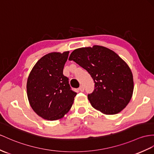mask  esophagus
<instances>
[{
  "label": "esophagus",
  "instance_id": "obj_1",
  "mask_svg": "<svg viewBox=\"0 0 154 154\" xmlns=\"http://www.w3.org/2000/svg\"><path fill=\"white\" fill-rule=\"evenodd\" d=\"M78 90H79L80 91H84V88L83 87V85H81L80 87L79 88V89H78Z\"/></svg>",
  "mask_w": 154,
  "mask_h": 154
}]
</instances>
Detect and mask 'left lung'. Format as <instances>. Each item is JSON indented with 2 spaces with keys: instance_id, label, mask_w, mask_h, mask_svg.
<instances>
[{
  "instance_id": "obj_1",
  "label": "left lung",
  "mask_w": 154,
  "mask_h": 154,
  "mask_svg": "<svg viewBox=\"0 0 154 154\" xmlns=\"http://www.w3.org/2000/svg\"><path fill=\"white\" fill-rule=\"evenodd\" d=\"M69 60L87 70L95 83L88 95L91 106L105 114H116L128 104L134 83L129 66L114 51L100 46L74 50Z\"/></svg>"
}]
</instances>
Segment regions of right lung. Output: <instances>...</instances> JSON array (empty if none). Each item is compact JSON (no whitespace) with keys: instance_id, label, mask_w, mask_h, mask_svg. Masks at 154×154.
I'll return each mask as SVG.
<instances>
[{"instance_id":"add662e5","label":"right lung","mask_w":154,"mask_h":154,"mask_svg":"<svg viewBox=\"0 0 154 154\" xmlns=\"http://www.w3.org/2000/svg\"><path fill=\"white\" fill-rule=\"evenodd\" d=\"M69 51L44 55L34 66L28 77L27 97L32 110L40 117L53 121L69 111L77 93L71 89L63 68Z\"/></svg>"}]
</instances>
